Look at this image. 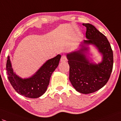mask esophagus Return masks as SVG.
Returning <instances> with one entry per match:
<instances>
[{"instance_id":"34e87169","label":"esophagus","mask_w":121,"mask_h":121,"mask_svg":"<svg viewBox=\"0 0 121 121\" xmlns=\"http://www.w3.org/2000/svg\"><path fill=\"white\" fill-rule=\"evenodd\" d=\"M67 56H65V55H63V56H61V58H60V62H65V61L67 60Z\"/></svg>"}]
</instances>
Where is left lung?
<instances>
[{"label":"left lung","instance_id":"left-lung-1","mask_svg":"<svg viewBox=\"0 0 121 121\" xmlns=\"http://www.w3.org/2000/svg\"><path fill=\"white\" fill-rule=\"evenodd\" d=\"M86 27L85 44H94L103 55L102 63H90L82 48L67 55L69 65V80L78 92L90 94L103 87L108 81L113 69V54L111 44L105 35L90 23H83Z\"/></svg>","mask_w":121,"mask_h":121}]
</instances>
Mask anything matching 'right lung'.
<instances>
[{"label": "right lung", "instance_id": "right-lung-1", "mask_svg": "<svg viewBox=\"0 0 121 121\" xmlns=\"http://www.w3.org/2000/svg\"><path fill=\"white\" fill-rule=\"evenodd\" d=\"M60 57V55H57L56 57L49 59L33 76L22 79L13 72L9 56H8L6 70L9 81L19 94L27 98H39L47 90L52 74L59 65Z\"/></svg>", "mask_w": 121, "mask_h": 121}]
</instances>
